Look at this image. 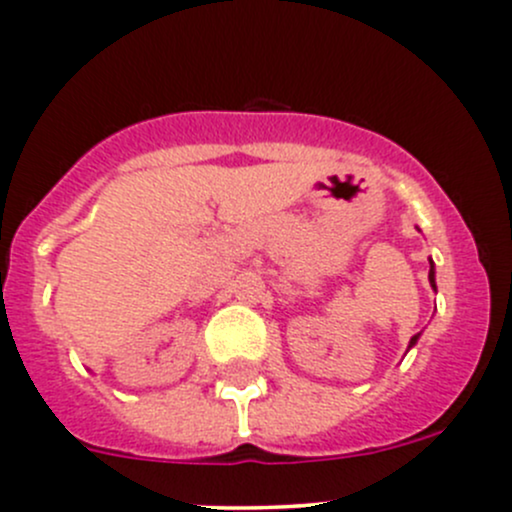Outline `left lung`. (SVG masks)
Returning a JSON list of instances; mask_svg holds the SVG:
<instances>
[{
  "mask_svg": "<svg viewBox=\"0 0 512 512\" xmlns=\"http://www.w3.org/2000/svg\"><path fill=\"white\" fill-rule=\"evenodd\" d=\"M428 282H431V287L436 289V277H433V262H431V270H428ZM416 339H418V334H414V337H411V344H409V347H414Z\"/></svg>",
  "mask_w": 512,
  "mask_h": 512,
  "instance_id": "8db88e82",
  "label": "left lung"
}]
</instances>
